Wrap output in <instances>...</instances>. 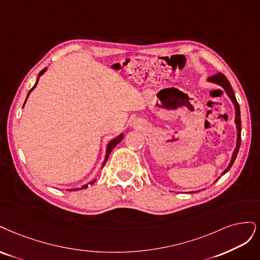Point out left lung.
Segmentation results:
<instances>
[{"label":"left lung","instance_id":"obj_1","mask_svg":"<svg viewBox=\"0 0 260 260\" xmlns=\"http://www.w3.org/2000/svg\"><path fill=\"white\" fill-rule=\"evenodd\" d=\"M207 82L213 83V84H216V85L222 87L223 90L225 91V94H227V96L230 98V100L232 102V104L234 106V110H236V116H234V123H236V127H237L236 148H234L233 152H232V156H231L229 165L227 166V169H225L221 173V176H222L231 169V166L233 165L234 161H236L238 152H239V149H240V145H241V112H240V106L237 102V98H236V95H234V91H233V89L230 85V82L227 80V78H225L222 73H217V74L213 75V77L208 78ZM218 179H219V177H218ZM194 192H198V191H190V193H194Z\"/></svg>","mask_w":260,"mask_h":260}]
</instances>
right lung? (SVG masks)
Instances as JSON below:
<instances>
[{"instance_id":"right-lung-1","label":"right lung","mask_w":260,"mask_h":260,"mask_svg":"<svg viewBox=\"0 0 260 260\" xmlns=\"http://www.w3.org/2000/svg\"><path fill=\"white\" fill-rule=\"evenodd\" d=\"M46 70H47V68H45V69H43L42 70L40 73H39V77H38V79H37V82H36V84L33 85V87L29 90V93H28V95H27V98H26V100H24V104H23V107H24V105H26V102H27V99H28V97H29V95L31 94V91L36 88V86L38 85V82H39V79H40V77L42 74H44L45 72H46ZM22 107V108H23ZM123 137H124V134L122 133V134H120L119 136H116L115 138H113V139H111L110 141H109V144H108V146H107V150H106V156H105V160H104V162H103V164H102V169L103 167L105 166V164H106V162H107V160H108V157H109V154L111 153V151L113 150V148L118 145V144H120V142L122 141V139H123ZM96 181V179H94V180H91V181H89L87 185H84V186H82L81 188H73V189H67V190H69V191H74V190H79V189H85V188H87L89 185H93V183Z\"/></svg>"}]
</instances>
